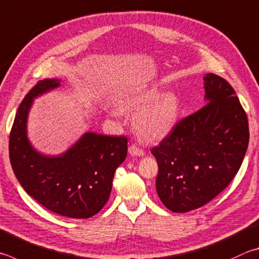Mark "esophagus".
<instances>
[{"instance_id": "1", "label": "esophagus", "mask_w": 259, "mask_h": 259, "mask_svg": "<svg viewBox=\"0 0 259 259\" xmlns=\"http://www.w3.org/2000/svg\"><path fill=\"white\" fill-rule=\"evenodd\" d=\"M129 154L133 155V156H144L145 152H144V149L138 147L137 145H130L129 146Z\"/></svg>"}]
</instances>
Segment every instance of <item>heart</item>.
<instances>
[{
    "mask_svg": "<svg viewBox=\"0 0 259 259\" xmlns=\"http://www.w3.org/2000/svg\"><path fill=\"white\" fill-rule=\"evenodd\" d=\"M158 96L152 89L126 103V107L138 111L134 119V128L147 142L159 140L171 133L178 121L179 101L173 94ZM116 113V112H114Z\"/></svg>",
    "mask_w": 259,
    "mask_h": 259,
    "instance_id": "heart-1",
    "label": "heart"
}]
</instances>
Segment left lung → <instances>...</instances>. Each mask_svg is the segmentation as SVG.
Returning a JSON list of instances; mask_svg holds the SVG:
<instances>
[{"mask_svg":"<svg viewBox=\"0 0 259 259\" xmlns=\"http://www.w3.org/2000/svg\"><path fill=\"white\" fill-rule=\"evenodd\" d=\"M204 81L206 104L150 150L158 164V197L175 213L215 198L236 177L247 152L248 119L234 89L214 73Z\"/></svg>","mask_w":259,"mask_h":259,"instance_id":"1","label":"left lung"}]
</instances>
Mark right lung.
I'll list each match as a JSON object with an SVG mask.
<instances>
[{"instance_id":"right-lung-1","label":"right lung","mask_w":259,"mask_h":259,"mask_svg":"<svg viewBox=\"0 0 259 259\" xmlns=\"http://www.w3.org/2000/svg\"><path fill=\"white\" fill-rule=\"evenodd\" d=\"M59 79L37 82L19 105L9 140L12 170L23 189L45 208L70 219H88L109 200L114 172L124 161V136L86 133L67 152L46 156L27 137V119L34 98L60 86Z\"/></svg>"}]
</instances>
